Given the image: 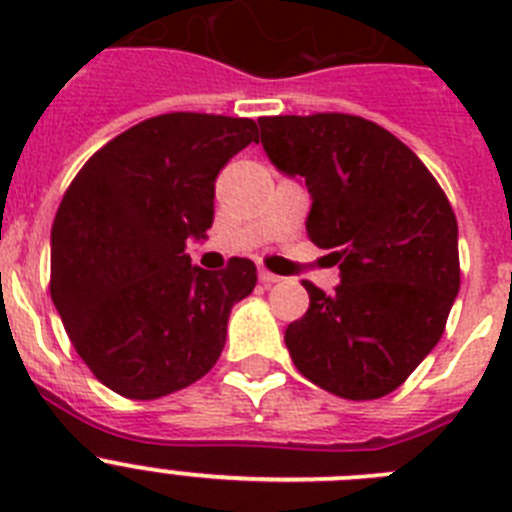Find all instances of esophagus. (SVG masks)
Listing matches in <instances>:
<instances>
[{
  "instance_id": "obj_1",
  "label": "esophagus",
  "mask_w": 512,
  "mask_h": 512,
  "mask_svg": "<svg viewBox=\"0 0 512 512\" xmlns=\"http://www.w3.org/2000/svg\"><path fill=\"white\" fill-rule=\"evenodd\" d=\"M259 279H261V282H264V284H277L282 277H277V274H271V271L261 269V271H259Z\"/></svg>"
}]
</instances>
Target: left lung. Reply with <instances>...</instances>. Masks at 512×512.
Returning <instances> with one entry per match:
<instances>
[{
	"label": "left lung",
	"instance_id": "left-lung-1",
	"mask_svg": "<svg viewBox=\"0 0 512 512\" xmlns=\"http://www.w3.org/2000/svg\"><path fill=\"white\" fill-rule=\"evenodd\" d=\"M271 164L302 176L307 235L341 269L284 343L302 377L343 400L397 390L441 341L459 295V228L436 176L400 138L343 112L259 117Z\"/></svg>",
	"mask_w": 512,
	"mask_h": 512
}]
</instances>
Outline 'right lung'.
Returning <instances> with one entry per match:
<instances>
[{
  "mask_svg": "<svg viewBox=\"0 0 512 512\" xmlns=\"http://www.w3.org/2000/svg\"><path fill=\"white\" fill-rule=\"evenodd\" d=\"M259 138L248 117L169 112L112 138L81 166L51 230V297L89 372L130 400L179 392L210 372L230 307L256 264L192 266L189 238L215 215V179Z\"/></svg>",
  "mask_w": 512,
  "mask_h": 512,
  "instance_id": "1",
  "label": "right lung"
}]
</instances>
